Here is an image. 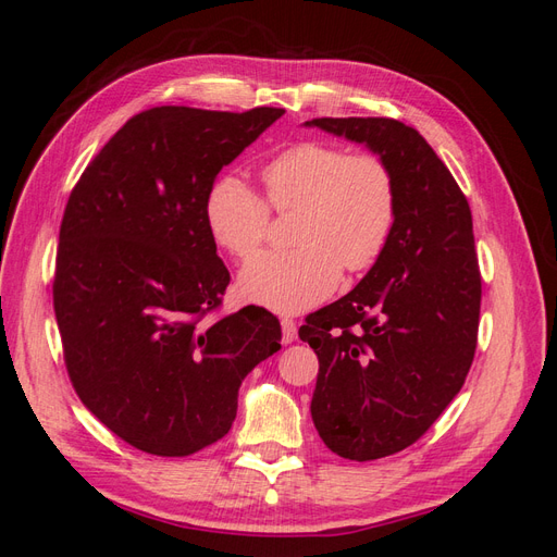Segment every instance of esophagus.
<instances>
[{"instance_id": "34e87169", "label": "esophagus", "mask_w": 557, "mask_h": 557, "mask_svg": "<svg viewBox=\"0 0 557 557\" xmlns=\"http://www.w3.org/2000/svg\"><path fill=\"white\" fill-rule=\"evenodd\" d=\"M281 330H283V344H293L297 339V323H295V320L283 318Z\"/></svg>"}]
</instances>
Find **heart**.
Wrapping results in <instances>:
<instances>
[{
  "instance_id": "1",
  "label": "heart",
  "mask_w": 557,
  "mask_h": 557,
  "mask_svg": "<svg viewBox=\"0 0 557 557\" xmlns=\"http://www.w3.org/2000/svg\"><path fill=\"white\" fill-rule=\"evenodd\" d=\"M267 200L299 209L297 248L260 252L239 276L242 293L278 313L307 311L327 299L342 276L367 272L383 256L397 221L391 166L374 153H348L325 141H299L262 166ZM213 242L237 258L256 252L269 227V206L237 176L213 181L205 205Z\"/></svg>"
}]
</instances>
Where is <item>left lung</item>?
Here are the masks:
<instances>
[{
    "instance_id": "1",
    "label": "left lung",
    "mask_w": 557,
    "mask_h": 557,
    "mask_svg": "<svg viewBox=\"0 0 557 557\" xmlns=\"http://www.w3.org/2000/svg\"><path fill=\"white\" fill-rule=\"evenodd\" d=\"M305 125L364 144L395 176L397 221L383 256L299 327L320 364L311 399L320 440L342 458L379 460L430 430L474 360L481 272L471 211L413 127L393 117Z\"/></svg>"
}]
</instances>
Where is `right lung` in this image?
Here are the masks:
<instances>
[{
	"label": "right lung",
	"mask_w": 557,
	"mask_h": 557,
	"mask_svg": "<svg viewBox=\"0 0 557 557\" xmlns=\"http://www.w3.org/2000/svg\"><path fill=\"white\" fill-rule=\"evenodd\" d=\"M141 111L74 185L60 225L53 307L72 385L129 446L183 458L223 440L239 385L281 348L274 313L221 307L230 272L205 205L211 185L283 115Z\"/></svg>",
	"instance_id": "add662e5"
}]
</instances>
